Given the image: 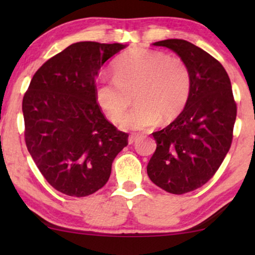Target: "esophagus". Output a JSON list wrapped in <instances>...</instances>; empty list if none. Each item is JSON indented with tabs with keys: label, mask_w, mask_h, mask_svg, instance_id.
<instances>
[{
	"label": "esophagus",
	"mask_w": 255,
	"mask_h": 255,
	"mask_svg": "<svg viewBox=\"0 0 255 255\" xmlns=\"http://www.w3.org/2000/svg\"><path fill=\"white\" fill-rule=\"evenodd\" d=\"M139 138H140V135L139 134H131L130 138H128V142H130V144H133V142L137 141Z\"/></svg>",
	"instance_id": "obj_1"
}]
</instances>
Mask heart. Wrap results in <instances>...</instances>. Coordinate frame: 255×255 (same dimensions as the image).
<instances>
[{
	"label": "heart",
	"mask_w": 255,
	"mask_h": 255,
	"mask_svg": "<svg viewBox=\"0 0 255 255\" xmlns=\"http://www.w3.org/2000/svg\"><path fill=\"white\" fill-rule=\"evenodd\" d=\"M115 79H101L95 97L110 121L123 116L134 95L135 106L121 122L125 130L144 131L160 120L175 118L186 106L191 88L190 71L182 59L159 51L134 48L114 64Z\"/></svg>",
	"instance_id": "heart-1"
}]
</instances>
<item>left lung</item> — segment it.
Returning <instances> with one entry per match:
<instances>
[{"instance_id":"8db88e82","label":"left lung","mask_w":255,"mask_h":255,"mask_svg":"<svg viewBox=\"0 0 255 255\" xmlns=\"http://www.w3.org/2000/svg\"><path fill=\"white\" fill-rule=\"evenodd\" d=\"M186 62L191 88L184 109L162 130L153 132L156 149L147 175L170 194H186L208 182L231 147L237 104L221 62L182 39L156 41Z\"/></svg>"}]
</instances>
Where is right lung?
<instances>
[{
	"label": "right lung",
	"instance_id": "1",
	"mask_svg": "<svg viewBox=\"0 0 255 255\" xmlns=\"http://www.w3.org/2000/svg\"><path fill=\"white\" fill-rule=\"evenodd\" d=\"M123 44L80 41L48 59L23 97L25 144L38 169L54 189L83 197L109 180L128 134L104 117L95 79Z\"/></svg>",
	"mask_w": 255,
	"mask_h": 255
}]
</instances>
